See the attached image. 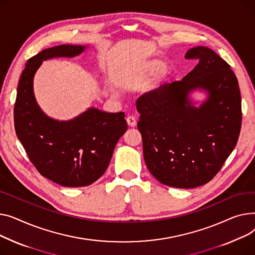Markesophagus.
I'll return each mask as SVG.
<instances>
[{
    "label": "esophagus",
    "mask_w": 255,
    "mask_h": 255,
    "mask_svg": "<svg viewBox=\"0 0 255 255\" xmlns=\"http://www.w3.org/2000/svg\"><path fill=\"white\" fill-rule=\"evenodd\" d=\"M127 123H128V126L130 127V128H134L137 126V121H136V117L132 116V115H128L127 117Z\"/></svg>",
    "instance_id": "1"
}]
</instances>
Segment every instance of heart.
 I'll return each mask as SVG.
<instances>
[{
    "label": "heart",
    "mask_w": 255,
    "mask_h": 255,
    "mask_svg": "<svg viewBox=\"0 0 255 255\" xmlns=\"http://www.w3.org/2000/svg\"><path fill=\"white\" fill-rule=\"evenodd\" d=\"M155 76V79L147 88L148 95H153L167 84L173 75L172 70L166 68V62L158 57H150L140 61L132 66L125 75V80H129L134 83H140L148 78Z\"/></svg>",
    "instance_id": "heart-1"
}]
</instances>
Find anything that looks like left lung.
Wrapping results in <instances>:
<instances>
[{
	"label": "left lung",
	"mask_w": 255,
	"mask_h": 255,
	"mask_svg": "<svg viewBox=\"0 0 255 255\" xmlns=\"http://www.w3.org/2000/svg\"><path fill=\"white\" fill-rule=\"evenodd\" d=\"M185 58L199 64L181 81L137 101L145 163L160 183L193 188L208 183L230 156L240 134L238 80L212 49L197 46ZM202 93V100L193 94Z\"/></svg>",
	"instance_id": "1"
}]
</instances>
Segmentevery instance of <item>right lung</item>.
I'll return each mask as SVG.
<instances>
[{"instance_id":"right-lung-1","label":"right lung","mask_w":255,"mask_h":255,"mask_svg":"<svg viewBox=\"0 0 255 255\" xmlns=\"http://www.w3.org/2000/svg\"><path fill=\"white\" fill-rule=\"evenodd\" d=\"M89 45L64 44L44 49L26 62L14 106L17 138L42 176L66 187L94 183L106 172L115 145L128 129L125 113L89 107L69 121L45 113L37 103L34 77L42 63L53 57H75Z\"/></svg>"}]
</instances>
